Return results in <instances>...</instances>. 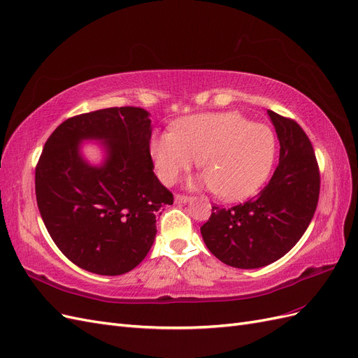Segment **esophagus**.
Masks as SVG:
<instances>
[{
    "label": "esophagus",
    "instance_id": "obj_1",
    "mask_svg": "<svg viewBox=\"0 0 358 358\" xmlns=\"http://www.w3.org/2000/svg\"><path fill=\"white\" fill-rule=\"evenodd\" d=\"M188 200H189V197L185 196V194H176V196H175L176 203H187Z\"/></svg>",
    "mask_w": 358,
    "mask_h": 358
}]
</instances>
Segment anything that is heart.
I'll list each match as a JSON object with an SVG mask.
<instances>
[{
    "mask_svg": "<svg viewBox=\"0 0 358 358\" xmlns=\"http://www.w3.org/2000/svg\"><path fill=\"white\" fill-rule=\"evenodd\" d=\"M272 128L239 113L197 115L183 119L175 133L152 143L158 175L173 183L200 157L204 182L222 200H243L262 188L276 158Z\"/></svg>",
    "mask_w": 358,
    "mask_h": 358,
    "instance_id": "heart-1",
    "label": "heart"
}]
</instances>
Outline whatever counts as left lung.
Wrapping results in <instances>:
<instances>
[{
  "label": "left lung",
  "instance_id": "obj_1",
  "mask_svg": "<svg viewBox=\"0 0 358 358\" xmlns=\"http://www.w3.org/2000/svg\"><path fill=\"white\" fill-rule=\"evenodd\" d=\"M279 138V164L245 203L213 204L201 225L209 251L227 266L257 268L284 257L305 234L320 199V167L309 137L291 117L267 110Z\"/></svg>",
  "mask_w": 358,
  "mask_h": 358
}]
</instances>
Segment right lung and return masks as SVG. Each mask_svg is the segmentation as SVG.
Segmentation results:
<instances>
[{"instance_id": "obj_1", "label": "right lung", "mask_w": 358, "mask_h": 358, "mask_svg": "<svg viewBox=\"0 0 358 358\" xmlns=\"http://www.w3.org/2000/svg\"><path fill=\"white\" fill-rule=\"evenodd\" d=\"M138 107H109L66 119L36 166V199L52 241L71 263L106 276L143 262L157 218L173 194L154 173L150 119ZM83 138L108 143V159L91 168L78 154Z\"/></svg>"}]
</instances>
